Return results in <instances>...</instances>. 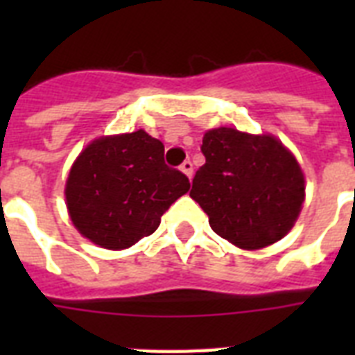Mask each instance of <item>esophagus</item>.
Wrapping results in <instances>:
<instances>
[{"instance_id": "obj_1", "label": "esophagus", "mask_w": 355, "mask_h": 355, "mask_svg": "<svg viewBox=\"0 0 355 355\" xmlns=\"http://www.w3.org/2000/svg\"><path fill=\"white\" fill-rule=\"evenodd\" d=\"M180 171H182L188 178L193 177V164H191V160H184L182 166H180Z\"/></svg>"}]
</instances>
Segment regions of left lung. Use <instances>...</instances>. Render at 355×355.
Here are the masks:
<instances>
[{
	"label": "left lung",
	"instance_id": "left-lung-1",
	"mask_svg": "<svg viewBox=\"0 0 355 355\" xmlns=\"http://www.w3.org/2000/svg\"><path fill=\"white\" fill-rule=\"evenodd\" d=\"M206 164L189 197L211 230L232 245L256 250L286 236L304 202V173L295 156L269 136L219 127L205 134Z\"/></svg>",
	"mask_w": 355,
	"mask_h": 355
}]
</instances>
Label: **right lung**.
Listing matches in <instances>:
<instances>
[{"instance_id":"obj_1","label":"right lung","mask_w":355,"mask_h":355,"mask_svg":"<svg viewBox=\"0 0 355 355\" xmlns=\"http://www.w3.org/2000/svg\"><path fill=\"white\" fill-rule=\"evenodd\" d=\"M188 189V177L164 162V144L139 128L92 141L69 169L64 193L75 228L119 250L155 232Z\"/></svg>"}]
</instances>
